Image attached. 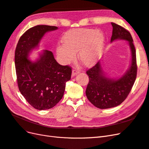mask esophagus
Returning a JSON list of instances; mask_svg holds the SVG:
<instances>
[{
	"label": "esophagus",
	"instance_id": "34e87169",
	"mask_svg": "<svg viewBox=\"0 0 149 149\" xmlns=\"http://www.w3.org/2000/svg\"><path fill=\"white\" fill-rule=\"evenodd\" d=\"M80 72L79 70H78L76 69H74L73 71H72V77H73V76H75L76 74H78Z\"/></svg>",
	"mask_w": 149,
	"mask_h": 149
}]
</instances>
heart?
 Instances as JSON below:
<instances>
[{
	"label": "heart",
	"mask_w": 149,
	"mask_h": 149,
	"mask_svg": "<svg viewBox=\"0 0 149 149\" xmlns=\"http://www.w3.org/2000/svg\"><path fill=\"white\" fill-rule=\"evenodd\" d=\"M63 45L56 52L60 61L68 63L73 60L78 52L79 60L86 66L95 65L101 58L105 44V35L101 31L92 29L70 30L63 36Z\"/></svg>",
	"instance_id": "obj_1"
}]
</instances>
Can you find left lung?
<instances>
[{"mask_svg": "<svg viewBox=\"0 0 149 149\" xmlns=\"http://www.w3.org/2000/svg\"><path fill=\"white\" fill-rule=\"evenodd\" d=\"M112 35L111 42L125 40L128 42L131 53L129 68L120 77L111 78L104 71L102 60L86 71L89 83L86 90L88 100L100 109L118 106L127 97L134 84L137 75L136 53L132 36L121 26L112 22Z\"/></svg>", "mask_w": 149, "mask_h": 149, "instance_id": "8db88e82", "label": "left lung"}]
</instances>
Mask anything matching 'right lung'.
Returning <instances> with one entry per match:
<instances>
[{"label":"right lung","instance_id":"obj_1","mask_svg":"<svg viewBox=\"0 0 149 149\" xmlns=\"http://www.w3.org/2000/svg\"><path fill=\"white\" fill-rule=\"evenodd\" d=\"M57 26L37 25L21 36L15 49V65L18 86L30 104L38 110L51 109L63 96L71 68L58 64L52 52L44 49L35 60L30 59L44 35Z\"/></svg>","mask_w":149,"mask_h":149}]
</instances>
